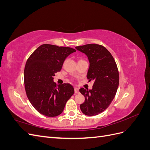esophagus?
Wrapping results in <instances>:
<instances>
[{
	"label": "esophagus",
	"mask_w": 150,
	"mask_h": 150,
	"mask_svg": "<svg viewBox=\"0 0 150 150\" xmlns=\"http://www.w3.org/2000/svg\"><path fill=\"white\" fill-rule=\"evenodd\" d=\"M74 92H75L76 94L79 93V88H77V87H75V88H74Z\"/></svg>",
	"instance_id": "esophagus-1"
}]
</instances>
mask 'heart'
I'll return each instance as SVG.
<instances>
[{"label":"heart","instance_id":"1","mask_svg":"<svg viewBox=\"0 0 150 150\" xmlns=\"http://www.w3.org/2000/svg\"><path fill=\"white\" fill-rule=\"evenodd\" d=\"M80 61H81V60H80Z\"/></svg>","mask_w":150,"mask_h":150}]
</instances>
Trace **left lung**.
Wrapping results in <instances>:
<instances>
[{
    "instance_id": "obj_1",
    "label": "left lung",
    "mask_w": 150,
    "mask_h": 150,
    "mask_svg": "<svg viewBox=\"0 0 150 150\" xmlns=\"http://www.w3.org/2000/svg\"><path fill=\"white\" fill-rule=\"evenodd\" d=\"M76 49L88 56L87 78L94 81L92 89H79L85 97L81 110L85 115H98L106 110L115 96L119 86L118 69L111 53L101 45L89 44Z\"/></svg>"
}]
</instances>
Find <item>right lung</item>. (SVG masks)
<instances>
[{
	"mask_svg": "<svg viewBox=\"0 0 150 150\" xmlns=\"http://www.w3.org/2000/svg\"><path fill=\"white\" fill-rule=\"evenodd\" d=\"M76 49L45 44L31 54L24 69L27 96L41 115L55 117L61 115L74 89L69 83L56 85L54 76L60 71L66 58Z\"/></svg>",
	"mask_w": 150,
	"mask_h": 150,
	"instance_id": "obj_1",
	"label": "right lung"
}]
</instances>
